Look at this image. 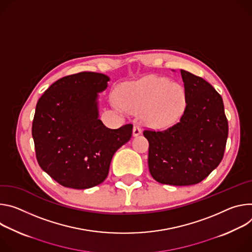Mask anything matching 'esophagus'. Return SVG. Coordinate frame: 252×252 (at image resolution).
Instances as JSON below:
<instances>
[{"mask_svg": "<svg viewBox=\"0 0 252 252\" xmlns=\"http://www.w3.org/2000/svg\"><path fill=\"white\" fill-rule=\"evenodd\" d=\"M140 134H141L140 126L134 125V127H133V136H138V135H140Z\"/></svg>", "mask_w": 252, "mask_h": 252, "instance_id": "esophagus-1", "label": "esophagus"}]
</instances>
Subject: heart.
<instances>
[{"label": "heart", "mask_w": 252, "mask_h": 252, "mask_svg": "<svg viewBox=\"0 0 252 252\" xmlns=\"http://www.w3.org/2000/svg\"><path fill=\"white\" fill-rule=\"evenodd\" d=\"M118 100L129 112L144 110V119L162 128L175 123L186 105L184 89L168 79L150 75L122 86Z\"/></svg>", "instance_id": "heart-1"}]
</instances>
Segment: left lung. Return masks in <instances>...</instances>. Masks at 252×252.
Segmentation results:
<instances>
[{
	"label": "left lung",
	"instance_id": "8db88e82",
	"mask_svg": "<svg viewBox=\"0 0 252 252\" xmlns=\"http://www.w3.org/2000/svg\"><path fill=\"white\" fill-rule=\"evenodd\" d=\"M186 106L180 120L164 130L145 129L148 167L159 183L187 186L201 182L224 155L228 121L220 94L210 84L181 70Z\"/></svg>",
	"mask_w": 252,
	"mask_h": 252
}]
</instances>
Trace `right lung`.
<instances>
[{"instance_id":"add662e5","label":"right lung","mask_w":252,"mask_h":252,"mask_svg":"<svg viewBox=\"0 0 252 252\" xmlns=\"http://www.w3.org/2000/svg\"><path fill=\"white\" fill-rule=\"evenodd\" d=\"M109 78L94 72L65 76L39 99L32 124L41 168L64 187L87 189L108 176L114 153L132 137V124L107 128L97 97Z\"/></svg>"}]
</instances>
